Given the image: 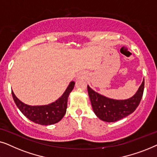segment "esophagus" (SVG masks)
<instances>
[{"mask_svg":"<svg viewBox=\"0 0 157 157\" xmlns=\"http://www.w3.org/2000/svg\"><path fill=\"white\" fill-rule=\"evenodd\" d=\"M83 76H83V74H81L80 76H79V78H83Z\"/></svg>","mask_w":157,"mask_h":157,"instance_id":"1","label":"esophagus"}]
</instances>
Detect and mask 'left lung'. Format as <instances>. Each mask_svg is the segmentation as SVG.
<instances>
[{
	"label": "left lung",
	"instance_id": "obj_1",
	"mask_svg": "<svg viewBox=\"0 0 157 157\" xmlns=\"http://www.w3.org/2000/svg\"><path fill=\"white\" fill-rule=\"evenodd\" d=\"M144 79L138 91L128 99L117 100L101 95L94 91L89 85L88 93L94 112L101 120L106 122H114L127 117L136 110L143 96Z\"/></svg>",
	"mask_w": 157,
	"mask_h": 157
}]
</instances>
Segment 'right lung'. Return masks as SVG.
Returning <instances> with one entry per match:
<instances>
[{"label": "right lung", "instance_id": "1", "mask_svg": "<svg viewBox=\"0 0 157 157\" xmlns=\"http://www.w3.org/2000/svg\"><path fill=\"white\" fill-rule=\"evenodd\" d=\"M75 85L74 81L70 82L67 89L61 97L56 101L44 106H30L25 104L16 97L12 91V96L16 106L23 115L34 123L48 126L61 121L67 109L68 96Z\"/></svg>", "mask_w": 157, "mask_h": 157}]
</instances>
